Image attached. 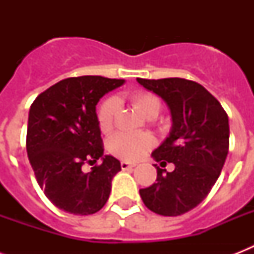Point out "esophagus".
I'll return each mask as SVG.
<instances>
[{"mask_svg": "<svg viewBox=\"0 0 254 254\" xmlns=\"http://www.w3.org/2000/svg\"><path fill=\"white\" fill-rule=\"evenodd\" d=\"M133 167H135V163L125 162V161H123V162H121V169L123 170H131Z\"/></svg>", "mask_w": 254, "mask_h": 254, "instance_id": "1", "label": "esophagus"}]
</instances>
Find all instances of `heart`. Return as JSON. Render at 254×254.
<instances>
[{"label":"heart","instance_id":"b5f03b06","mask_svg":"<svg viewBox=\"0 0 254 254\" xmlns=\"http://www.w3.org/2000/svg\"><path fill=\"white\" fill-rule=\"evenodd\" d=\"M131 101L147 119L157 117L162 108L158 97L150 92H137L131 96ZM119 111L120 103L116 97H111L101 104L97 112V123L101 131L109 133L115 127ZM154 145L155 138L150 133H117L108 141V150L120 159L137 161L142 158Z\"/></svg>","mask_w":254,"mask_h":254}]
</instances>
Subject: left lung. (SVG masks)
<instances>
[{
  "label": "left lung",
  "instance_id": "8db88e82",
  "mask_svg": "<svg viewBox=\"0 0 254 254\" xmlns=\"http://www.w3.org/2000/svg\"><path fill=\"white\" fill-rule=\"evenodd\" d=\"M169 105L173 127L151 155L174 163V171L157 169L155 183L139 190L147 208L162 216H179L200 204L216 183L229 147L228 115L196 81L167 77L137 79Z\"/></svg>",
  "mask_w": 254,
  "mask_h": 254
}]
</instances>
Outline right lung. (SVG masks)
Returning <instances> with one entry per match:
<instances>
[{"label": "right lung", "mask_w": 254, "mask_h": 254, "mask_svg": "<svg viewBox=\"0 0 254 254\" xmlns=\"http://www.w3.org/2000/svg\"><path fill=\"white\" fill-rule=\"evenodd\" d=\"M123 79L79 76L61 80L31 104L26 150L39 187L58 208L92 215L103 208L112 179L121 170L119 159L104 155L96 105ZM89 173L84 163L93 164Z\"/></svg>", "instance_id": "1"}]
</instances>
